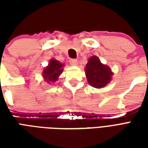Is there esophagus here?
<instances>
[{"label":"esophagus","mask_w":148,"mask_h":148,"mask_svg":"<svg viewBox=\"0 0 148 148\" xmlns=\"http://www.w3.org/2000/svg\"><path fill=\"white\" fill-rule=\"evenodd\" d=\"M70 63L73 66H76V65H77V60L75 58H71L70 60Z\"/></svg>","instance_id":"1"}]
</instances>
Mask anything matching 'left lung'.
<instances>
[{"label":"left lung","mask_w":148,"mask_h":148,"mask_svg":"<svg viewBox=\"0 0 148 148\" xmlns=\"http://www.w3.org/2000/svg\"><path fill=\"white\" fill-rule=\"evenodd\" d=\"M86 74L90 86L100 89L109 83L112 72L109 66L103 65L97 57L93 56L86 64Z\"/></svg>","instance_id":"left-lung-1"}]
</instances>
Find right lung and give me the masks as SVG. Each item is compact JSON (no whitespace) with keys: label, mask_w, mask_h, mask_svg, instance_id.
<instances>
[{"label":"right lung","mask_w":148,"mask_h":148,"mask_svg":"<svg viewBox=\"0 0 148 148\" xmlns=\"http://www.w3.org/2000/svg\"><path fill=\"white\" fill-rule=\"evenodd\" d=\"M62 66L63 64L55 59H51L48 66L43 70L42 76L47 82H55L62 72Z\"/></svg>","instance_id":"right-lung-1"}]
</instances>
